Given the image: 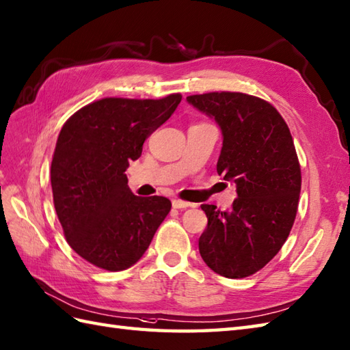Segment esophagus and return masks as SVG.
<instances>
[{"label":"esophagus","instance_id":"obj_1","mask_svg":"<svg viewBox=\"0 0 350 350\" xmlns=\"http://www.w3.org/2000/svg\"><path fill=\"white\" fill-rule=\"evenodd\" d=\"M193 204L192 202H188V201H183V200H173V207L174 208H188V207H192Z\"/></svg>","mask_w":350,"mask_h":350}]
</instances>
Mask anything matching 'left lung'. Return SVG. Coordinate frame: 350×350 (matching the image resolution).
I'll return each mask as SVG.
<instances>
[{
	"instance_id": "left-lung-1",
	"label": "left lung",
	"mask_w": 350,
	"mask_h": 350,
	"mask_svg": "<svg viewBox=\"0 0 350 350\" xmlns=\"http://www.w3.org/2000/svg\"><path fill=\"white\" fill-rule=\"evenodd\" d=\"M186 100L221 126L216 170L237 186L228 212L201 206L207 216L201 258L224 278H247L278 255L294 225L301 191L294 140L280 113L258 96L222 91Z\"/></svg>"
}]
</instances>
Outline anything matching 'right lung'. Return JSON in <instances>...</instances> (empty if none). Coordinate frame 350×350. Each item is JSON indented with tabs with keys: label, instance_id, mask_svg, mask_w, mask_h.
Returning a JSON list of instances; mask_svg holds the SVG:
<instances>
[{
	"label": "right lung",
	"instance_id": "obj_1",
	"mask_svg": "<svg viewBox=\"0 0 350 350\" xmlns=\"http://www.w3.org/2000/svg\"><path fill=\"white\" fill-rule=\"evenodd\" d=\"M180 100L103 98L64 124L51 167L53 204L67 243L89 264L107 271L134 265L172 210L165 197L134 195L125 172Z\"/></svg>",
	"mask_w": 350,
	"mask_h": 350
}]
</instances>
